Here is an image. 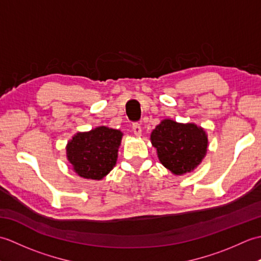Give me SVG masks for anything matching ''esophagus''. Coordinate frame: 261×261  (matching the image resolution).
<instances>
[{"mask_svg": "<svg viewBox=\"0 0 261 261\" xmlns=\"http://www.w3.org/2000/svg\"><path fill=\"white\" fill-rule=\"evenodd\" d=\"M132 130H134V134L137 137H140L141 136V125L139 123H134L132 124Z\"/></svg>", "mask_w": 261, "mask_h": 261, "instance_id": "esophagus-1", "label": "esophagus"}]
</instances>
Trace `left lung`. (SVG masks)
I'll use <instances>...</instances> for the list:
<instances>
[{
	"mask_svg": "<svg viewBox=\"0 0 261 261\" xmlns=\"http://www.w3.org/2000/svg\"><path fill=\"white\" fill-rule=\"evenodd\" d=\"M150 140L166 168L174 175L191 173L207 151V135L195 123L165 119L152 130Z\"/></svg>",
	"mask_w": 261,
	"mask_h": 261,
	"instance_id": "obj_1",
	"label": "left lung"
}]
</instances>
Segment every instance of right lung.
<instances>
[{
    "label": "right lung",
    "instance_id": "obj_1",
    "mask_svg": "<svg viewBox=\"0 0 261 261\" xmlns=\"http://www.w3.org/2000/svg\"><path fill=\"white\" fill-rule=\"evenodd\" d=\"M122 136L120 130L108 126L77 132L66 147L67 159L75 173L95 180L107 176L116 164Z\"/></svg>",
    "mask_w": 261,
    "mask_h": 261
}]
</instances>
